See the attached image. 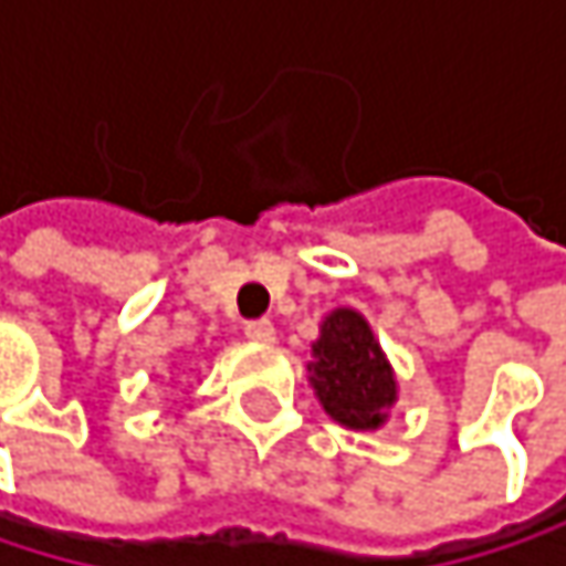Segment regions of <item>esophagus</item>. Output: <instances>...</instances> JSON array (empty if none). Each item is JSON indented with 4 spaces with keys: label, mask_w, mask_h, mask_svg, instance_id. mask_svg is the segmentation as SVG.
<instances>
[{
    "label": "esophagus",
    "mask_w": 566,
    "mask_h": 566,
    "mask_svg": "<svg viewBox=\"0 0 566 566\" xmlns=\"http://www.w3.org/2000/svg\"><path fill=\"white\" fill-rule=\"evenodd\" d=\"M245 337L255 340V344H272V340H275V324L265 321V317H262V321H249V324H245Z\"/></svg>",
    "instance_id": "obj_1"
}]
</instances>
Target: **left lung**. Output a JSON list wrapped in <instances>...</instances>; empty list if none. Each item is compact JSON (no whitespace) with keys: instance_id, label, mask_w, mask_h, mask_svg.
<instances>
[{"instance_id":"1","label":"left lung","mask_w":566,"mask_h":566,"mask_svg":"<svg viewBox=\"0 0 566 566\" xmlns=\"http://www.w3.org/2000/svg\"><path fill=\"white\" fill-rule=\"evenodd\" d=\"M307 384L324 412L354 432L384 429L399 399L394 364L370 321L354 307H334L321 321V334L311 344Z\"/></svg>"}]
</instances>
